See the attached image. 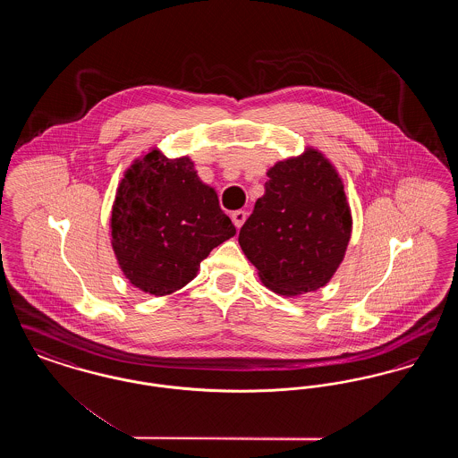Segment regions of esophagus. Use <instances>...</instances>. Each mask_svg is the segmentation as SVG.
<instances>
[{
    "mask_svg": "<svg viewBox=\"0 0 458 458\" xmlns=\"http://www.w3.org/2000/svg\"><path fill=\"white\" fill-rule=\"evenodd\" d=\"M232 219H233L235 226H237V228H240V226L243 225V221L247 219V213H245V211H235V213L232 215Z\"/></svg>",
    "mask_w": 458,
    "mask_h": 458,
    "instance_id": "obj_1",
    "label": "esophagus"
}]
</instances>
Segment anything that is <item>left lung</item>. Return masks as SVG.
<instances>
[{
  "mask_svg": "<svg viewBox=\"0 0 458 458\" xmlns=\"http://www.w3.org/2000/svg\"><path fill=\"white\" fill-rule=\"evenodd\" d=\"M264 189L240 228L243 254L280 295L319 290L344 261L352 233L342 178L325 154L307 148L269 168Z\"/></svg>",
  "mask_w": 458,
  "mask_h": 458,
  "instance_id": "obj_1",
  "label": "left lung"
}]
</instances>
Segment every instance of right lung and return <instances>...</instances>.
Listing matches in <instances>:
<instances>
[{"mask_svg":"<svg viewBox=\"0 0 458 458\" xmlns=\"http://www.w3.org/2000/svg\"><path fill=\"white\" fill-rule=\"evenodd\" d=\"M109 226L125 278L156 297L192 282L200 261L237 232L191 157L168 159L157 149L135 159L123 174Z\"/></svg>","mask_w":458,"mask_h":458,"instance_id":"right-lung-1","label":"right lung"}]
</instances>
